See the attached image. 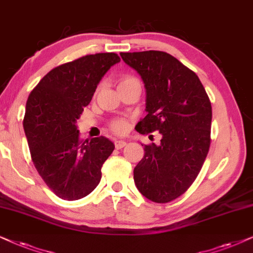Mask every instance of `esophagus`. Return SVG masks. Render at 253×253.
Returning <instances> with one entry per match:
<instances>
[{"instance_id": "1", "label": "esophagus", "mask_w": 253, "mask_h": 253, "mask_svg": "<svg viewBox=\"0 0 253 253\" xmlns=\"http://www.w3.org/2000/svg\"><path fill=\"white\" fill-rule=\"evenodd\" d=\"M126 144V141L124 140H114V146H116L117 149H121V148H124Z\"/></svg>"}]
</instances>
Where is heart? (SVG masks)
Listing matches in <instances>:
<instances>
[{"label":"heart","instance_id":"b5f03b06","mask_svg":"<svg viewBox=\"0 0 253 253\" xmlns=\"http://www.w3.org/2000/svg\"><path fill=\"white\" fill-rule=\"evenodd\" d=\"M132 84H140L139 80L135 79L134 76L124 75V76L120 77L119 81H118V89H119V87H123V86L132 85ZM110 127L114 133L124 134V133L127 132V129H128L129 124H128V121H127V120L121 119V118H119V119H114L112 123H111Z\"/></svg>","mask_w":253,"mask_h":253}]
</instances>
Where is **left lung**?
I'll return each mask as SVG.
<instances>
[{
	"mask_svg": "<svg viewBox=\"0 0 253 253\" xmlns=\"http://www.w3.org/2000/svg\"><path fill=\"white\" fill-rule=\"evenodd\" d=\"M141 75L148 114L136 125L141 134L161 133V143L144 146L134 169L141 194L170 203L188 190L199 174L211 146V105L197 74L166 52L120 53Z\"/></svg>",
	"mask_w": 253,
	"mask_h": 253,
	"instance_id": "8db88e82",
	"label": "left lung"
}]
</instances>
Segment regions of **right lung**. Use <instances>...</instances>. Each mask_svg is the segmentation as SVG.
Segmentation results:
<instances>
[{
	"mask_svg": "<svg viewBox=\"0 0 253 253\" xmlns=\"http://www.w3.org/2000/svg\"><path fill=\"white\" fill-rule=\"evenodd\" d=\"M120 61L97 53L55 67L30 93L23 126L37 171L54 194L79 200L95 190L114 144L104 136L81 140L76 121L99 81Z\"/></svg>",
	"mask_w": 253,
	"mask_h": 253,
	"instance_id": "add662e5",
	"label": "right lung"
}]
</instances>
